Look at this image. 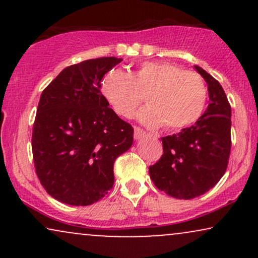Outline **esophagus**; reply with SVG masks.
<instances>
[{
	"mask_svg": "<svg viewBox=\"0 0 258 258\" xmlns=\"http://www.w3.org/2000/svg\"><path fill=\"white\" fill-rule=\"evenodd\" d=\"M146 136V132L143 130H141L139 127H135V139L136 141H139L141 138H143Z\"/></svg>",
	"mask_w": 258,
	"mask_h": 258,
	"instance_id": "esophagus-1",
	"label": "esophagus"
}]
</instances>
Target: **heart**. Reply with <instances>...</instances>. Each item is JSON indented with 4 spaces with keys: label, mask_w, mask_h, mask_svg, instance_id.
Masks as SVG:
<instances>
[{
    "label": "heart",
    "mask_w": 258,
    "mask_h": 258,
    "mask_svg": "<svg viewBox=\"0 0 258 258\" xmlns=\"http://www.w3.org/2000/svg\"><path fill=\"white\" fill-rule=\"evenodd\" d=\"M146 92L147 106L139 122L149 128L164 125L179 131L197 122L206 106L207 88L197 73L168 61H146L132 73L111 69L100 81V93L117 115L131 117L141 103L137 92Z\"/></svg>",
    "instance_id": "b5f03b06"
}]
</instances>
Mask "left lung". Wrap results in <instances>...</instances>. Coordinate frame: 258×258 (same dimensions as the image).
I'll list each match as a JSON object with an SVG mask.
<instances>
[{"label": "left lung", "instance_id": "obj_1", "mask_svg": "<svg viewBox=\"0 0 258 258\" xmlns=\"http://www.w3.org/2000/svg\"><path fill=\"white\" fill-rule=\"evenodd\" d=\"M195 70L207 84L210 104L194 125L161 138L164 155L149 167L160 190L176 199H194L217 184L230 154L232 109L217 80L203 68Z\"/></svg>", "mask_w": 258, "mask_h": 258}]
</instances>
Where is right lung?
<instances>
[{"mask_svg":"<svg viewBox=\"0 0 258 258\" xmlns=\"http://www.w3.org/2000/svg\"><path fill=\"white\" fill-rule=\"evenodd\" d=\"M121 58L70 65L44 88L32 131L41 184L60 203L87 206L114 185V162L133 143V128L100 93L103 76Z\"/></svg>","mask_w":258,"mask_h":258,"instance_id":"add662e5","label":"right lung"}]
</instances>
